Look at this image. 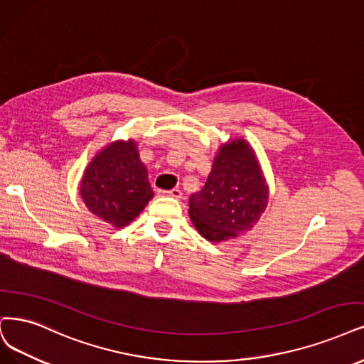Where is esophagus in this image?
I'll use <instances>...</instances> for the list:
<instances>
[{
    "mask_svg": "<svg viewBox=\"0 0 364 364\" xmlns=\"http://www.w3.org/2000/svg\"><path fill=\"white\" fill-rule=\"evenodd\" d=\"M159 195L161 196H171L175 199H180L181 198V191L180 189H172V191H159Z\"/></svg>",
    "mask_w": 364,
    "mask_h": 364,
    "instance_id": "34e87169",
    "label": "esophagus"
}]
</instances>
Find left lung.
<instances>
[{
    "label": "left lung",
    "mask_w": 364,
    "mask_h": 364,
    "mask_svg": "<svg viewBox=\"0 0 364 364\" xmlns=\"http://www.w3.org/2000/svg\"><path fill=\"white\" fill-rule=\"evenodd\" d=\"M268 189L249 144L234 139L220 148L203 191L189 199L196 230L210 241L249 231L267 207Z\"/></svg>",
    "instance_id": "obj_1"
}]
</instances>
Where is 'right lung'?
Listing matches in <instances>:
<instances>
[{"label":"right lung","instance_id":"1","mask_svg":"<svg viewBox=\"0 0 364 364\" xmlns=\"http://www.w3.org/2000/svg\"><path fill=\"white\" fill-rule=\"evenodd\" d=\"M80 195L92 214L117 228L136 218L154 193L134 142H115L94 157Z\"/></svg>","mask_w":364,"mask_h":364}]
</instances>
